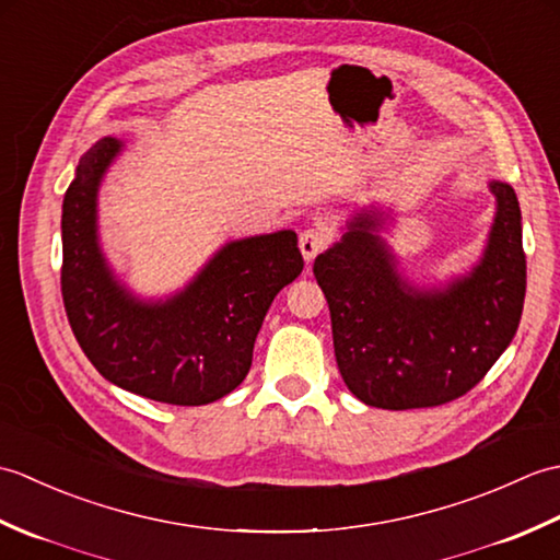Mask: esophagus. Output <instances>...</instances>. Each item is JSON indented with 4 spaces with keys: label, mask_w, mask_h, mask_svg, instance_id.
<instances>
[{
    "label": "esophagus",
    "mask_w": 560,
    "mask_h": 560,
    "mask_svg": "<svg viewBox=\"0 0 560 560\" xmlns=\"http://www.w3.org/2000/svg\"><path fill=\"white\" fill-rule=\"evenodd\" d=\"M329 245V235L325 231V225H311L301 233V253L305 257V261H313L323 249Z\"/></svg>",
    "instance_id": "34e87169"
}]
</instances>
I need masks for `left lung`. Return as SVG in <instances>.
<instances>
[{
	"instance_id": "obj_1",
	"label": "left lung",
	"mask_w": 560,
	"mask_h": 560,
	"mask_svg": "<svg viewBox=\"0 0 560 560\" xmlns=\"http://www.w3.org/2000/svg\"><path fill=\"white\" fill-rule=\"evenodd\" d=\"M495 223L483 259L445 291L404 283L377 229L385 213H355L341 243L315 259L329 303L343 383L368 407L428 409L479 385L513 341L527 289L515 189L491 183Z\"/></svg>"
}]
</instances>
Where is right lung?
I'll list each match as a JSON object with an SVG mask.
<instances>
[{
  "label": "right lung",
  "mask_w": 560,
  "mask_h": 560,
  "mask_svg": "<svg viewBox=\"0 0 560 560\" xmlns=\"http://www.w3.org/2000/svg\"><path fill=\"white\" fill-rule=\"evenodd\" d=\"M122 141L83 153L62 205V301L71 331L96 371L153 401L199 407L243 383L269 305L303 271L293 231L225 245L165 303L132 299L105 265L96 195Z\"/></svg>",
  "instance_id": "right-lung-1"
}]
</instances>
